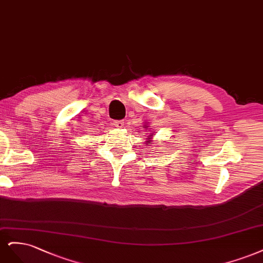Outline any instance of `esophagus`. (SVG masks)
Returning <instances> with one entry per match:
<instances>
[{
    "label": "esophagus",
    "mask_w": 263,
    "mask_h": 263,
    "mask_svg": "<svg viewBox=\"0 0 263 263\" xmlns=\"http://www.w3.org/2000/svg\"><path fill=\"white\" fill-rule=\"evenodd\" d=\"M114 125H116L117 128L122 129L124 126V122L122 120H117V121H114Z\"/></svg>",
    "instance_id": "obj_1"
}]
</instances>
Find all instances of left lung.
I'll return each mask as SVG.
<instances>
[{
    "instance_id": "left-lung-1",
    "label": "left lung",
    "mask_w": 263,
    "mask_h": 263,
    "mask_svg": "<svg viewBox=\"0 0 263 263\" xmlns=\"http://www.w3.org/2000/svg\"><path fill=\"white\" fill-rule=\"evenodd\" d=\"M144 128H145L146 130L148 129V131H149V128H148V124L147 123H144ZM154 135H155V133L154 132H152L149 135H148V138H147V140L145 141L146 142V144H147V145H151V142H152V138H153L154 137Z\"/></svg>"
}]
</instances>
